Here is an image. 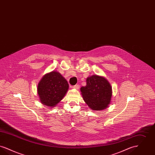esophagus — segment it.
<instances>
[{"label":"esophagus","mask_w":155,"mask_h":155,"mask_svg":"<svg viewBox=\"0 0 155 155\" xmlns=\"http://www.w3.org/2000/svg\"><path fill=\"white\" fill-rule=\"evenodd\" d=\"M79 87H80V86H79V85H74L73 87V88L74 89H79Z\"/></svg>","instance_id":"1"}]
</instances>
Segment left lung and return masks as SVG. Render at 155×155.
Masks as SVG:
<instances>
[{
    "label": "left lung",
    "mask_w": 155,
    "mask_h": 155,
    "mask_svg": "<svg viewBox=\"0 0 155 155\" xmlns=\"http://www.w3.org/2000/svg\"><path fill=\"white\" fill-rule=\"evenodd\" d=\"M84 102L93 110H102L110 103L112 88L104 77L92 75L87 78V85L80 89Z\"/></svg>",
    "instance_id": "1"
}]
</instances>
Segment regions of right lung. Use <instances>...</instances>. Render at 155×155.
I'll use <instances>...</instances> for the list:
<instances>
[{"label": "right lung", "instance_id": "add662e5", "mask_svg": "<svg viewBox=\"0 0 155 155\" xmlns=\"http://www.w3.org/2000/svg\"><path fill=\"white\" fill-rule=\"evenodd\" d=\"M69 88L66 80L57 71L45 74L38 85L37 92L40 102L53 107L59 103Z\"/></svg>", "mask_w": 155, "mask_h": 155}]
</instances>
